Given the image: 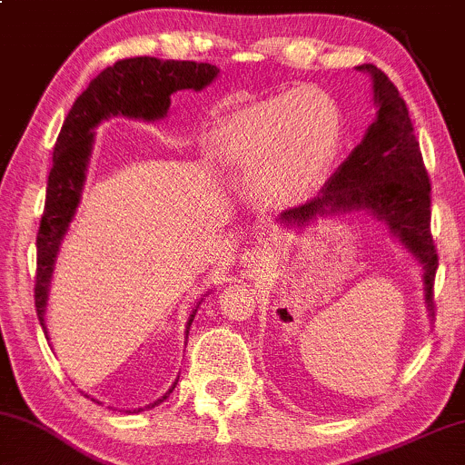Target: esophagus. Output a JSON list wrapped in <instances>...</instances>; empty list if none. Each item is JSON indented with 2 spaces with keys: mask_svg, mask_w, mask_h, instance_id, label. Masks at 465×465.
Listing matches in <instances>:
<instances>
[{
  "mask_svg": "<svg viewBox=\"0 0 465 465\" xmlns=\"http://www.w3.org/2000/svg\"><path fill=\"white\" fill-rule=\"evenodd\" d=\"M265 262H267V254H265V250H262V248H250L243 254V265L250 267V269L265 267Z\"/></svg>",
  "mask_w": 465,
  "mask_h": 465,
  "instance_id": "1",
  "label": "esophagus"
}]
</instances>
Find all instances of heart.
I'll return each instance as SVG.
<instances>
[{"label": "heart", "instance_id": "heart-1", "mask_svg": "<svg viewBox=\"0 0 465 465\" xmlns=\"http://www.w3.org/2000/svg\"><path fill=\"white\" fill-rule=\"evenodd\" d=\"M341 129L334 99L302 85L231 114L209 148L217 162L252 176L267 204H295L328 179Z\"/></svg>", "mask_w": 465, "mask_h": 465}]
</instances>
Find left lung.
<instances>
[{
	"instance_id": "8db88e82",
	"label": "left lung",
	"mask_w": 465,
	"mask_h": 465,
	"mask_svg": "<svg viewBox=\"0 0 465 465\" xmlns=\"http://www.w3.org/2000/svg\"><path fill=\"white\" fill-rule=\"evenodd\" d=\"M372 79L375 123L317 198L280 215L284 226H303L321 215L366 211L388 226L422 265L425 306L433 317L438 252L431 237V181L422 163L410 112L397 85L372 64L358 66Z\"/></svg>"
}]
</instances>
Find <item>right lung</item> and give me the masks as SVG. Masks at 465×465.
<instances>
[{
	"label": "right lung",
	"mask_w": 465,
	"mask_h": 465,
	"mask_svg": "<svg viewBox=\"0 0 465 465\" xmlns=\"http://www.w3.org/2000/svg\"><path fill=\"white\" fill-rule=\"evenodd\" d=\"M220 73V68L206 62L157 60V57H129L96 74L88 88L77 96L71 112L62 124L54 148V168L49 172L47 198L36 234V286L34 302L40 325L45 328L49 284L54 265L60 252L62 239L73 222L93 153L94 127L112 116H127L135 120H159L170 110V96L176 90L206 88ZM196 311L189 314L187 331ZM179 381V380H176ZM172 388L148 408L163 403ZM142 411V410H135Z\"/></svg>",
	"instance_id": "right-lung-1"
}]
</instances>
